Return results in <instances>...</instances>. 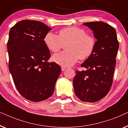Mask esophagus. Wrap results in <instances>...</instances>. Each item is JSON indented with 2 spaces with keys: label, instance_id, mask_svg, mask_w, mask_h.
<instances>
[{
  "label": "esophagus",
  "instance_id": "34e87169",
  "mask_svg": "<svg viewBox=\"0 0 128 128\" xmlns=\"http://www.w3.org/2000/svg\"><path fill=\"white\" fill-rule=\"evenodd\" d=\"M66 68L64 67V66H61V69H62V71H64V70H66Z\"/></svg>",
  "mask_w": 128,
  "mask_h": 128
}]
</instances>
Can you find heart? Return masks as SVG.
Listing matches in <instances>:
<instances>
[{
  "mask_svg": "<svg viewBox=\"0 0 128 128\" xmlns=\"http://www.w3.org/2000/svg\"><path fill=\"white\" fill-rule=\"evenodd\" d=\"M47 48L53 52H58L66 45V51L56 54L52 56L54 62L64 66H70L78 62V58L86 59L93 53L96 41L93 36L86 34L83 29L69 27L61 29L58 36L51 32L44 38Z\"/></svg>",
  "mask_w": 128,
  "mask_h": 128,
  "instance_id": "b5f03b06",
  "label": "heart"
}]
</instances>
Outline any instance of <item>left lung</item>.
Returning <instances> with one entry per match:
<instances>
[{
  "instance_id": "8db88e82",
  "label": "left lung",
  "mask_w": 128,
  "mask_h": 128,
  "mask_svg": "<svg viewBox=\"0 0 128 128\" xmlns=\"http://www.w3.org/2000/svg\"><path fill=\"white\" fill-rule=\"evenodd\" d=\"M92 30L97 40L93 53L76 70L73 79L75 94L84 102H94L104 98L111 88L116 65L119 43L116 30L102 22L83 23Z\"/></svg>"
}]
</instances>
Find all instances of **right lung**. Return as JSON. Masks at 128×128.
Returning <instances> with one entry per match:
<instances>
[{
    "label": "right lung",
    "instance_id": "add662e5",
    "mask_svg": "<svg viewBox=\"0 0 128 128\" xmlns=\"http://www.w3.org/2000/svg\"><path fill=\"white\" fill-rule=\"evenodd\" d=\"M50 30L42 22L25 20L16 24L9 32V71L21 95L33 102L53 94L61 72L59 64L48 62L50 54L44 38Z\"/></svg>",
    "mask_w": 128,
    "mask_h": 128
}]
</instances>
